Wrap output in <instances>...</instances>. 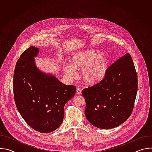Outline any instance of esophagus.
I'll return each instance as SVG.
<instances>
[{
    "mask_svg": "<svg viewBox=\"0 0 152 152\" xmlns=\"http://www.w3.org/2000/svg\"><path fill=\"white\" fill-rule=\"evenodd\" d=\"M81 92H82V91H81V90L80 88H77L76 90V94H80Z\"/></svg>",
    "mask_w": 152,
    "mask_h": 152,
    "instance_id": "esophagus-1",
    "label": "esophagus"
}]
</instances>
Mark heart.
<instances>
[{
  "mask_svg": "<svg viewBox=\"0 0 152 152\" xmlns=\"http://www.w3.org/2000/svg\"><path fill=\"white\" fill-rule=\"evenodd\" d=\"M109 61L97 50L88 49L75 54L70 64L64 65V71L70 77L76 76V70H82V77L87 83L99 81L104 75Z\"/></svg>",
  "mask_w": 152,
  "mask_h": 152,
  "instance_id": "1",
  "label": "heart"
}]
</instances>
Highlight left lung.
<instances>
[{"instance_id": "left-lung-1", "label": "left lung", "mask_w": 152, "mask_h": 152, "mask_svg": "<svg viewBox=\"0 0 152 152\" xmlns=\"http://www.w3.org/2000/svg\"><path fill=\"white\" fill-rule=\"evenodd\" d=\"M137 90V74L127 53L107 69L100 81L82 91L86 118L100 129L120 126L133 111Z\"/></svg>"}]
</instances>
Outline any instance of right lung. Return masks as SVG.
<instances>
[{
    "instance_id": "obj_1",
    "label": "right lung",
    "mask_w": 152,
    "mask_h": 152,
    "mask_svg": "<svg viewBox=\"0 0 152 152\" xmlns=\"http://www.w3.org/2000/svg\"><path fill=\"white\" fill-rule=\"evenodd\" d=\"M38 52V48L31 46L18 59L14 96L17 110L27 124L39 132L49 133L61 124L64 106L75 96L76 88L39 71L34 60Z\"/></svg>"
}]
</instances>
